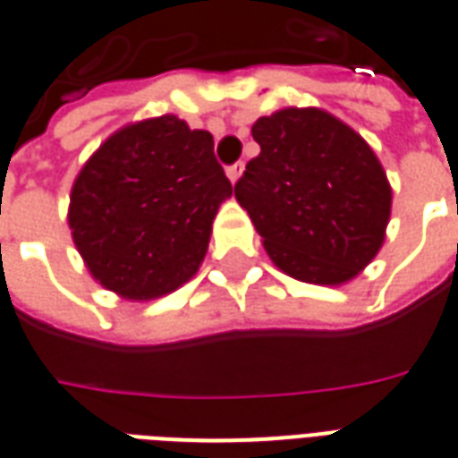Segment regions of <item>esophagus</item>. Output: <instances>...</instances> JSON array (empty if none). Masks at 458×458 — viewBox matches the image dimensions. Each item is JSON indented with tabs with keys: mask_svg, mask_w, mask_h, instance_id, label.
<instances>
[{
	"mask_svg": "<svg viewBox=\"0 0 458 458\" xmlns=\"http://www.w3.org/2000/svg\"><path fill=\"white\" fill-rule=\"evenodd\" d=\"M242 169H245V164H242V161H238V164H233V166H228V169H225V174H228V179L233 181V183H235V181H238L240 176H242Z\"/></svg>",
	"mask_w": 458,
	"mask_h": 458,
	"instance_id": "obj_1",
	"label": "esophagus"
}]
</instances>
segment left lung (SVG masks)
I'll list each match as a JSON object with an SVG mask.
<instances>
[{"mask_svg":"<svg viewBox=\"0 0 458 458\" xmlns=\"http://www.w3.org/2000/svg\"><path fill=\"white\" fill-rule=\"evenodd\" d=\"M259 154L235 199L284 275L344 284L383 248L393 189L368 141L318 107H284L252 124Z\"/></svg>","mask_w":458,"mask_h":458,"instance_id":"8db88e82","label":"left lung"}]
</instances>
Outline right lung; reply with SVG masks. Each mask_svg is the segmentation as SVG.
<instances>
[{
	"instance_id": "right-lung-1",
	"label": "right lung",
	"mask_w": 458,
	"mask_h": 458,
	"mask_svg": "<svg viewBox=\"0 0 458 458\" xmlns=\"http://www.w3.org/2000/svg\"><path fill=\"white\" fill-rule=\"evenodd\" d=\"M230 196L210 131L161 114L117 130L85 161L68 225L105 289L157 299L199 272L213 218Z\"/></svg>"
}]
</instances>
